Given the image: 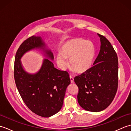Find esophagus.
Listing matches in <instances>:
<instances>
[{
	"label": "esophagus",
	"instance_id": "esophagus-1",
	"mask_svg": "<svg viewBox=\"0 0 131 131\" xmlns=\"http://www.w3.org/2000/svg\"><path fill=\"white\" fill-rule=\"evenodd\" d=\"M70 82H71V83H74V78H73V77H71V76H70Z\"/></svg>",
	"mask_w": 131,
	"mask_h": 131
}]
</instances>
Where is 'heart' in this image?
I'll list each match as a JSON object with an SVG mask.
<instances>
[{"label":"heart","mask_w":131,"mask_h":131,"mask_svg":"<svg viewBox=\"0 0 131 131\" xmlns=\"http://www.w3.org/2000/svg\"><path fill=\"white\" fill-rule=\"evenodd\" d=\"M61 52L57 54V61L61 69H65L68 63L74 70L83 73L90 70L92 65L96 50L91 41L83 39H72L64 43L61 47Z\"/></svg>","instance_id":"b5f03b06"}]
</instances>
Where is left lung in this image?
<instances>
[{
    "label": "left lung",
    "mask_w": 131,
    "mask_h": 131,
    "mask_svg": "<svg viewBox=\"0 0 131 131\" xmlns=\"http://www.w3.org/2000/svg\"><path fill=\"white\" fill-rule=\"evenodd\" d=\"M98 35L101 49L94 66L74 78L79 88V104L84 109L92 112H101L110 105L118 85L117 54L110 41L104 36Z\"/></svg>",
    "instance_id": "left-lung-1"
}]
</instances>
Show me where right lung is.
<instances>
[{"label": "right lung", "mask_w": 131, "mask_h": 131, "mask_svg": "<svg viewBox=\"0 0 131 131\" xmlns=\"http://www.w3.org/2000/svg\"><path fill=\"white\" fill-rule=\"evenodd\" d=\"M43 47L44 43L41 38L35 36L23 41L16 54L14 78L19 93L27 107L37 115L48 118L58 113L62 107L70 79L67 71L56 69L48 59L44 60L42 67L36 74H29L24 70L19 60L22 56L30 49ZM45 52L49 58H53L51 51L46 50Z\"/></svg>", "instance_id": "right-lung-1"}]
</instances>
